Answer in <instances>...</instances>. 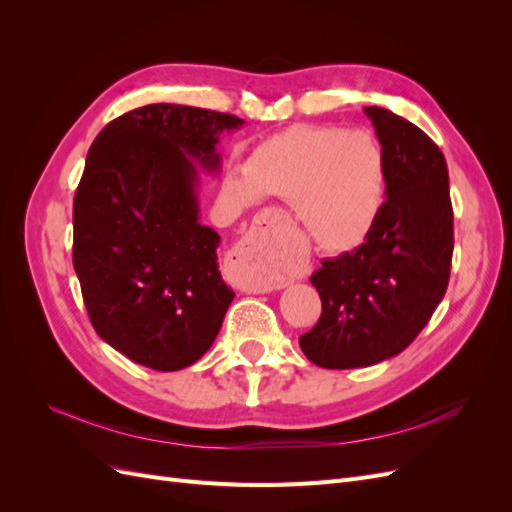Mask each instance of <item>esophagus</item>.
Masks as SVG:
<instances>
[{
    "label": "esophagus",
    "mask_w": 512,
    "mask_h": 512,
    "mask_svg": "<svg viewBox=\"0 0 512 512\" xmlns=\"http://www.w3.org/2000/svg\"><path fill=\"white\" fill-rule=\"evenodd\" d=\"M277 230L280 226L271 218H265L230 252L226 280L237 290L262 294L284 288V280L277 275L282 265V245Z\"/></svg>",
    "instance_id": "obj_1"
}]
</instances>
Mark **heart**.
<instances>
[{"label":"heart","instance_id":"obj_1","mask_svg":"<svg viewBox=\"0 0 512 512\" xmlns=\"http://www.w3.org/2000/svg\"><path fill=\"white\" fill-rule=\"evenodd\" d=\"M260 196L292 203L294 218L320 250H352L382 209V149L365 130L290 128L262 141L243 170L222 181L224 203L237 213L258 205Z\"/></svg>","mask_w":512,"mask_h":512}]
</instances>
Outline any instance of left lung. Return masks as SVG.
Wrapping results in <instances>:
<instances>
[{
	"label": "left lung",
	"instance_id": "left-lung-1",
	"mask_svg": "<svg viewBox=\"0 0 512 512\" xmlns=\"http://www.w3.org/2000/svg\"><path fill=\"white\" fill-rule=\"evenodd\" d=\"M384 156L386 200L365 241L322 260L316 327L299 337L327 369L369 367L406 350L444 297L453 258V205L438 145L386 108L367 106Z\"/></svg>",
	"mask_w": 512,
	"mask_h": 512
}]
</instances>
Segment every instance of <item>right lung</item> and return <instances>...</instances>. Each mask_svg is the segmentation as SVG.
<instances>
[{
	"label": "right lung",
	"mask_w": 512,
	"mask_h": 512,
	"mask_svg": "<svg viewBox=\"0 0 512 512\" xmlns=\"http://www.w3.org/2000/svg\"><path fill=\"white\" fill-rule=\"evenodd\" d=\"M243 119L147 104L96 136L74 196L72 260L96 333L138 365L196 363L235 299L220 235L200 224L198 168L218 175L222 132Z\"/></svg>",
	"instance_id": "1"
}]
</instances>
